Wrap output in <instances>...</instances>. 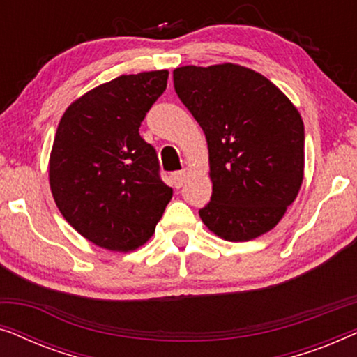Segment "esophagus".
Segmentation results:
<instances>
[{"mask_svg":"<svg viewBox=\"0 0 357 357\" xmlns=\"http://www.w3.org/2000/svg\"><path fill=\"white\" fill-rule=\"evenodd\" d=\"M188 177V170H178V172H174L172 174V180H174V185L177 188L182 187L185 183V180Z\"/></svg>","mask_w":357,"mask_h":357,"instance_id":"esophagus-1","label":"esophagus"}]
</instances>
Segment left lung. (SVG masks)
I'll list each match as a JSON object with an SVG mask.
<instances>
[{"label": "left lung", "instance_id": "1", "mask_svg": "<svg viewBox=\"0 0 357 357\" xmlns=\"http://www.w3.org/2000/svg\"><path fill=\"white\" fill-rule=\"evenodd\" d=\"M175 92L208 143L213 195L199 218L229 242L271 231L304 180V123L270 79L222 63L174 70Z\"/></svg>", "mask_w": 357, "mask_h": 357}]
</instances>
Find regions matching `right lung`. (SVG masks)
<instances>
[{
  "instance_id": "add662e5",
  "label": "right lung",
  "mask_w": 357,
  "mask_h": 357,
  "mask_svg": "<svg viewBox=\"0 0 357 357\" xmlns=\"http://www.w3.org/2000/svg\"><path fill=\"white\" fill-rule=\"evenodd\" d=\"M167 77V70L121 75L76 99L58 125L48 162L53 199L73 229L107 250L144 245L172 198L155 149L139 136Z\"/></svg>"
}]
</instances>
